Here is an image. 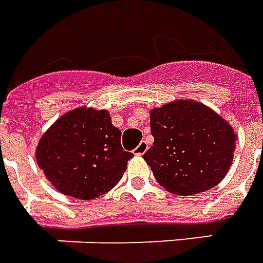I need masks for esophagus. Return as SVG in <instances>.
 Listing matches in <instances>:
<instances>
[{"label":"esophagus","mask_w":263,"mask_h":263,"mask_svg":"<svg viewBox=\"0 0 263 263\" xmlns=\"http://www.w3.org/2000/svg\"><path fill=\"white\" fill-rule=\"evenodd\" d=\"M147 150H148V143H147V141H141L140 144L135 148V154L141 156V154H144Z\"/></svg>","instance_id":"34e87169"}]
</instances>
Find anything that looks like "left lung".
Listing matches in <instances>:
<instances>
[{
  "instance_id": "obj_1",
  "label": "left lung",
  "mask_w": 263,
  "mask_h": 263,
  "mask_svg": "<svg viewBox=\"0 0 263 263\" xmlns=\"http://www.w3.org/2000/svg\"><path fill=\"white\" fill-rule=\"evenodd\" d=\"M153 146L143 158L173 194L211 190L230 170L236 135L227 120L194 100H177L150 111Z\"/></svg>"
}]
</instances>
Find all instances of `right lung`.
<instances>
[{"instance_id": "1", "label": "right lung", "mask_w": 263, "mask_h": 263, "mask_svg": "<svg viewBox=\"0 0 263 263\" xmlns=\"http://www.w3.org/2000/svg\"><path fill=\"white\" fill-rule=\"evenodd\" d=\"M122 132L107 110L78 107L46 130L36 147V161L62 194L93 200L120 181L133 153L124 152Z\"/></svg>"}]
</instances>
